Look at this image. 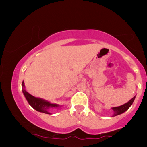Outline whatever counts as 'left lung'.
I'll return each mask as SVG.
<instances>
[{
  "label": "left lung",
  "instance_id": "obj_1",
  "mask_svg": "<svg viewBox=\"0 0 147 147\" xmlns=\"http://www.w3.org/2000/svg\"><path fill=\"white\" fill-rule=\"evenodd\" d=\"M135 99V96L132 98L130 101H128L127 103L123 104V105L120 106H117V107H113L112 108V110L114 111V114L113 116H116L119 115V114H121L124 112L125 111H126L128 108H130V106L132 105V103H133L134 100Z\"/></svg>",
  "mask_w": 147,
  "mask_h": 147
}]
</instances>
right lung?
<instances>
[{
    "label": "right lung",
    "mask_w": 147,
    "mask_h": 147,
    "mask_svg": "<svg viewBox=\"0 0 147 147\" xmlns=\"http://www.w3.org/2000/svg\"><path fill=\"white\" fill-rule=\"evenodd\" d=\"M22 87H23L22 91H23V93L26 99H27V102L37 111L43 112V113L45 114H51L49 112L50 110L55 108L59 107V106L57 105V104H51L49 102L46 101V100L41 99V98H35L28 93L25 90V83H24V82H22Z\"/></svg>",
    "instance_id": "obj_1"
}]
</instances>
